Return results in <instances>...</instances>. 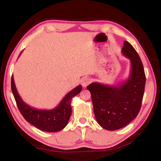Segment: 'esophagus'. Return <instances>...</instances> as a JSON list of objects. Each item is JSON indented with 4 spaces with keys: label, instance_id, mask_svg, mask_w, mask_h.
Returning a JSON list of instances; mask_svg holds the SVG:
<instances>
[{
    "label": "esophagus",
    "instance_id": "esophagus-1",
    "mask_svg": "<svg viewBox=\"0 0 161 161\" xmlns=\"http://www.w3.org/2000/svg\"><path fill=\"white\" fill-rule=\"evenodd\" d=\"M91 79H90V78H88V77H84V78H83V79L81 80V84L82 85V86L86 88L90 83H91Z\"/></svg>",
    "mask_w": 161,
    "mask_h": 161
}]
</instances>
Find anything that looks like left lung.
I'll return each instance as SVG.
<instances>
[{
  "label": "left lung",
  "instance_id": "1",
  "mask_svg": "<svg viewBox=\"0 0 161 161\" xmlns=\"http://www.w3.org/2000/svg\"><path fill=\"white\" fill-rule=\"evenodd\" d=\"M121 53L130 59L131 64L127 80L117 86L94 82L87 86L97 121L103 128L111 131L123 128L136 118L146 81L141 58L128 41L123 43Z\"/></svg>",
  "mask_w": 161,
  "mask_h": 161
}]
</instances>
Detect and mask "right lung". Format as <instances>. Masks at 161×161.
Segmentation results:
<instances>
[{
    "label": "right lung",
    "mask_w": 161,
    "mask_h": 161,
    "mask_svg": "<svg viewBox=\"0 0 161 161\" xmlns=\"http://www.w3.org/2000/svg\"><path fill=\"white\" fill-rule=\"evenodd\" d=\"M11 86L18 109L25 120L38 129L49 132L60 131L66 126L72 113L71 100L82 89L81 85L77 86L67 93L58 106L53 109L39 110L31 107L22 99L17 91L13 75Z\"/></svg>",
    "instance_id": "obj_1"
}]
</instances>
